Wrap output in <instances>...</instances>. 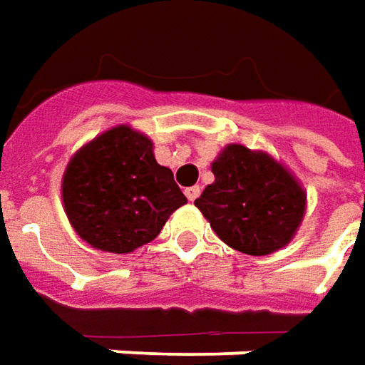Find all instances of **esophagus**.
Masks as SVG:
<instances>
[{"label": "esophagus", "mask_w": 365, "mask_h": 365, "mask_svg": "<svg viewBox=\"0 0 365 365\" xmlns=\"http://www.w3.org/2000/svg\"><path fill=\"white\" fill-rule=\"evenodd\" d=\"M185 195H187L188 200H197L200 197V187H188Z\"/></svg>", "instance_id": "34e87169"}]
</instances>
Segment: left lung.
<instances>
[{"instance_id":"obj_1","label":"left lung","mask_w":365,"mask_h":365,"mask_svg":"<svg viewBox=\"0 0 365 365\" xmlns=\"http://www.w3.org/2000/svg\"><path fill=\"white\" fill-rule=\"evenodd\" d=\"M215 182L195 205L212 231L247 255L287 245L305 212V192L269 154L229 144L212 163Z\"/></svg>"}]
</instances>
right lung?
Returning a JSON list of instances; mask_svg holds the SVG:
<instances>
[{
	"instance_id": "obj_1",
	"label": "right lung",
	"mask_w": 365,
	"mask_h": 365,
	"mask_svg": "<svg viewBox=\"0 0 365 365\" xmlns=\"http://www.w3.org/2000/svg\"><path fill=\"white\" fill-rule=\"evenodd\" d=\"M62 197L76 233L116 255L150 243L187 202L170 168L156 163L153 143L128 126L100 134L74 154Z\"/></svg>"
}]
</instances>
